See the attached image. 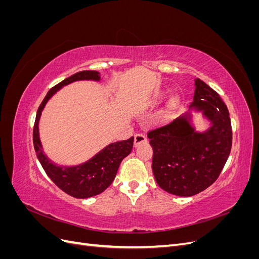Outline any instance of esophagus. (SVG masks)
<instances>
[{
	"mask_svg": "<svg viewBox=\"0 0 259 259\" xmlns=\"http://www.w3.org/2000/svg\"><path fill=\"white\" fill-rule=\"evenodd\" d=\"M147 140H148V138L144 134H140L139 133V134H136L134 137V145H135V147H137L140 144L147 143Z\"/></svg>",
	"mask_w": 259,
	"mask_h": 259,
	"instance_id": "34e87169",
	"label": "esophagus"
}]
</instances>
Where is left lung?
<instances>
[{"instance_id":"8db88e82","label":"left lung","mask_w":259,"mask_h":259,"mask_svg":"<svg viewBox=\"0 0 259 259\" xmlns=\"http://www.w3.org/2000/svg\"><path fill=\"white\" fill-rule=\"evenodd\" d=\"M193 108L213 122L206 133H195L185 117L147 133L153 148L152 170L163 190L191 197L205 190L221 175L232 146L228 108L219 94L195 80Z\"/></svg>"}]
</instances>
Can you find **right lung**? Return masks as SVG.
<instances>
[{
	"label": "right lung",
	"instance_id": "1",
	"mask_svg": "<svg viewBox=\"0 0 259 259\" xmlns=\"http://www.w3.org/2000/svg\"><path fill=\"white\" fill-rule=\"evenodd\" d=\"M99 72L94 70L76 72L52 88L37 109L33 126V145L37 159L45 173L58 188L77 199H86L104 192L112 184L122 160L127 156L134 145V137L110 144L93 159L74 167H61L53 164L43 153L38 137V120L48 100L61 86L77 80H99Z\"/></svg>",
	"mask_w": 259,
	"mask_h": 259
}]
</instances>
